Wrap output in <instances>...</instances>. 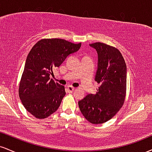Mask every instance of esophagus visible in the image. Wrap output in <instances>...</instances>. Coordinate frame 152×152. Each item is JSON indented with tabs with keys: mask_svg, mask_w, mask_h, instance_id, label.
Here are the masks:
<instances>
[{
	"mask_svg": "<svg viewBox=\"0 0 152 152\" xmlns=\"http://www.w3.org/2000/svg\"><path fill=\"white\" fill-rule=\"evenodd\" d=\"M67 89L69 91L73 92L74 91V88L72 86H67Z\"/></svg>",
	"mask_w": 152,
	"mask_h": 152,
	"instance_id": "34e87169",
	"label": "esophagus"
}]
</instances>
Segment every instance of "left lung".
Segmentation results:
<instances>
[{"label":"left lung","mask_w":152,"mask_h":152,"mask_svg":"<svg viewBox=\"0 0 152 152\" xmlns=\"http://www.w3.org/2000/svg\"><path fill=\"white\" fill-rule=\"evenodd\" d=\"M98 53L96 94H88L78 102L82 114L94 124H103L114 117L124 103L126 92V65L116 48L97 42L89 44Z\"/></svg>","instance_id":"left-lung-1"}]
</instances>
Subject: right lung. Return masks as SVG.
Segmentation results:
<instances>
[{"label": "right lung", "mask_w": 152, "mask_h": 152, "mask_svg": "<svg viewBox=\"0 0 152 152\" xmlns=\"http://www.w3.org/2000/svg\"><path fill=\"white\" fill-rule=\"evenodd\" d=\"M61 38H44L33 46L26 58L19 84V97L23 105L37 118H45L58 109L66 94L65 88L55 83L50 75L69 54L81 48Z\"/></svg>", "instance_id": "obj_1"}]
</instances>
